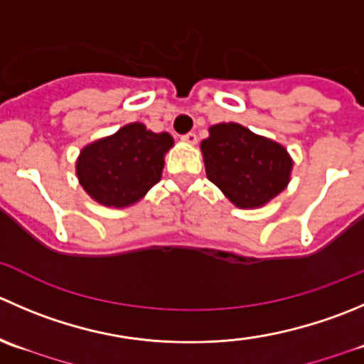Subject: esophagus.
Here are the masks:
<instances>
[{
	"instance_id": "esophagus-1",
	"label": "esophagus",
	"mask_w": 364,
	"mask_h": 364,
	"mask_svg": "<svg viewBox=\"0 0 364 364\" xmlns=\"http://www.w3.org/2000/svg\"><path fill=\"white\" fill-rule=\"evenodd\" d=\"M181 140L185 144H188V146H196V144H197V135H196V133L190 132V133H186V135H183Z\"/></svg>"
}]
</instances>
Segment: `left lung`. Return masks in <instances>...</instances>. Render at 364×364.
<instances>
[{"mask_svg":"<svg viewBox=\"0 0 364 364\" xmlns=\"http://www.w3.org/2000/svg\"><path fill=\"white\" fill-rule=\"evenodd\" d=\"M200 151L208 179L238 208L263 206L290 183L288 151L236 122L211 126Z\"/></svg>","mask_w":364,"mask_h":364,"instance_id":"obj_1","label":"left lung"}]
</instances>
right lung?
I'll return each mask as SVG.
<instances>
[{
  "mask_svg": "<svg viewBox=\"0 0 364 364\" xmlns=\"http://www.w3.org/2000/svg\"><path fill=\"white\" fill-rule=\"evenodd\" d=\"M172 146L174 139L168 133H154L142 122H132L85 146L76 176L85 192L103 206H132L160 181L164 156Z\"/></svg>",
  "mask_w": 364,
  "mask_h": 364,
  "instance_id": "right-lung-1",
  "label": "right lung"
}]
</instances>
